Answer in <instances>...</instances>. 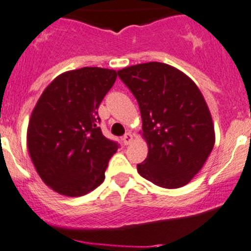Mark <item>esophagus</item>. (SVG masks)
<instances>
[{"instance_id":"34e87169","label":"esophagus","mask_w":251,"mask_h":251,"mask_svg":"<svg viewBox=\"0 0 251 251\" xmlns=\"http://www.w3.org/2000/svg\"><path fill=\"white\" fill-rule=\"evenodd\" d=\"M132 139H133L132 135H131L130 132H126L125 135H124V137H123L124 145H130L131 142H132Z\"/></svg>"}]
</instances>
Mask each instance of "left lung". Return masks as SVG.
<instances>
[{
    "instance_id": "obj_1",
    "label": "left lung",
    "mask_w": 251,
    "mask_h": 251,
    "mask_svg": "<svg viewBox=\"0 0 251 251\" xmlns=\"http://www.w3.org/2000/svg\"><path fill=\"white\" fill-rule=\"evenodd\" d=\"M118 75L139 102L142 136L149 145L139 173L163 188L187 184L214 146L212 116L200 89L165 63L132 65Z\"/></svg>"
}]
</instances>
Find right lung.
Masks as SVG:
<instances>
[{
	"label": "right lung",
	"mask_w": 251,
	"mask_h": 251,
	"mask_svg": "<svg viewBox=\"0 0 251 251\" xmlns=\"http://www.w3.org/2000/svg\"><path fill=\"white\" fill-rule=\"evenodd\" d=\"M118 73L84 67L51 81L30 115L27 146L44 183L68 197H80L102 183L118 142L99 127L100 102Z\"/></svg>",
	"instance_id": "1"
}]
</instances>
